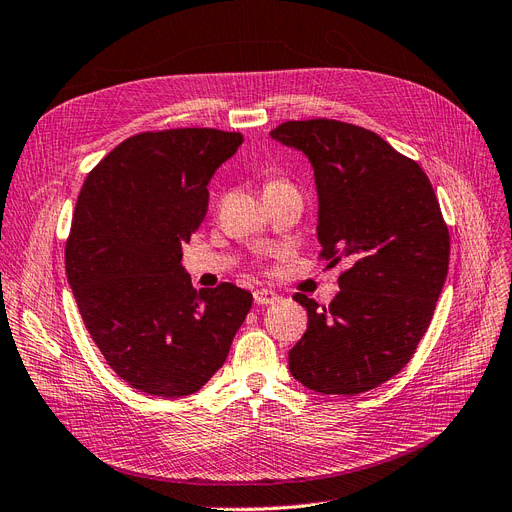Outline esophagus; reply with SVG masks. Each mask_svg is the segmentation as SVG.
I'll use <instances>...</instances> for the list:
<instances>
[{
  "label": "esophagus",
  "instance_id": "esophagus-1",
  "mask_svg": "<svg viewBox=\"0 0 512 512\" xmlns=\"http://www.w3.org/2000/svg\"><path fill=\"white\" fill-rule=\"evenodd\" d=\"M253 298H255V304L268 306V304H274V302L278 300V293H274V291H270V289H257V291L253 293Z\"/></svg>",
  "mask_w": 512,
  "mask_h": 512
}]
</instances>
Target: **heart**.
<instances>
[{"label": "heart", "mask_w": 512, "mask_h": 512, "mask_svg": "<svg viewBox=\"0 0 512 512\" xmlns=\"http://www.w3.org/2000/svg\"><path fill=\"white\" fill-rule=\"evenodd\" d=\"M268 185H280V180H270V183Z\"/></svg>", "instance_id": "heart-1"}]
</instances>
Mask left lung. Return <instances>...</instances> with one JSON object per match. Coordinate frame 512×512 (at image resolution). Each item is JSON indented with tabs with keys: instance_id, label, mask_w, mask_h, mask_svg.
<instances>
[{
	"instance_id": "1",
	"label": "left lung",
	"mask_w": 512,
	"mask_h": 512,
	"mask_svg": "<svg viewBox=\"0 0 512 512\" xmlns=\"http://www.w3.org/2000/svg\"><path fill=\"white\" fill-rule=\"evenodd\" d=\"M270 136L315 170L319 257L327 268L349 263L329 306L293 295L308 329L289 351V370L319 393L370 391L408 364L434 317L451 251L438 197L419 163L370 129L308 119Z\"/></svg>"
}]
</instances>
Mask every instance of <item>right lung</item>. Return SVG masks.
I'll use <instances>...</instances> for the list:
<instances>
[{
    "mask_svg": "<svg viewBox=\"0 0 512 512\" xmlns=\"http://www.w3.org/2000/svg\"><path fill=\"white\" fill-rule=\"evenodd\" d=\"M238 131H144L97 163L80 189L65 272L108 366L159 398L200 391L227 359L253 295L232 283L195 291L183 244L208 210V183Z\"/></svg>",
    "mask_w": 512,
    "mask_h": 512,
    "instance_id": "add662e5",
    "label": "right lung"
}]
</instances>
